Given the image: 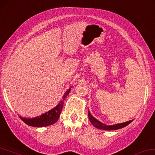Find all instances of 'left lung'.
Segmentation results:
<instances>
[{
  "label": "left lung",
  "mask_w": 155,
  "mask_h": 155,
  "mask_svg": "<svg viewBox=\"0 0 155 155\" xmlns=\"http://www.w3.org/2000/svg\"><path fill=\"white\" fill-rule=\"evenodd\" d=\"M88 116H89V120L90 122L92 123V125L96 127V128H98V129H101L102 130H118L120 129V128H123L125 127L130 124V123L132 122V120L127 121V122L125 123H119V124H116V125H107L104 123H102L101 122H100L99 120H97L96 118H95L94 116H93L90 111H88Z\"/></svg>",
  "instance_id": "8db88e82"
}]
</instances>
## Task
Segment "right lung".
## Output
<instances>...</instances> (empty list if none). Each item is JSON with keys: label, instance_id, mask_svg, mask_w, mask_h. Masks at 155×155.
I'll use <instances>...</instances> for the list:
<instances>
[{"label": "right lung", "instance_id": "1", "mask_svg": "<svg viewBox=\"0 0 155 155\" xmlns=\"http://www.w3.org/2000/svg\"><path fill=\"white\" fill-rule=\"evenodd\" d=\"M71 89L70 88L69 89H68L67 91H66V93L64 95V96L62 97V100L59 102V103L55 107L52 109L51 110L47 111L46 113L32 118H23L21 117V116H19V118L25 123V124L30 126H32V127H46V126L54 124V123H55L57 121H58L59 118V116H60V114L63 108L64 99L66 98V96H68V94H69Z\"/></svg>", "mask_w": 155, "mask_h": 155}]
</instances>
